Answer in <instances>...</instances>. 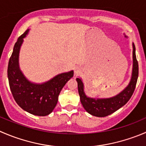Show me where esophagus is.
<instances>
[{
    "mask_svg": "<svg viewBox=\"0 0 146 146\" xmlns=\"http://www.w3.org/2000/svg\"><path fill=\"white\" fill-rule=\"evenodd\" d=\"M80 71H81V69L80 68H76V69H75V73H76V75L79 74V73H80Z\"/></svg>",
    "mask_w": 146,
    "mask_h": 146,
    "instance_id": "esophagus-1",
    "label": "esophagus"
}]
</instances>
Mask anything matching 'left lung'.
<instances>
[{"instance_id": "8db88e82", "label": "left lung", "mask_w": 146, "mask_h": 146, "mask_svg": "<svg viewBox=\"0 0 146 146\" xmlns=\"http://www.w3.org/2000/svg\"><path fill=\"white\" fill-rule=\"evenodd\" d=\"M133 68L131 80L128 87L115 97L106 99H93L87 97L83 92V84L82 80L80 78L76 79L80 102L88 113L94 116L106 117L118 111L130 100L135 90L138 77V63L135 56V45H133Z\"/></svg>"}]
</instances>
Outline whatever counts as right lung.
I'll return each mask as SVG.
<instances>
[{
    "label": "right lung",
    "mask_w": 146,
    "mask_h": 146,
    "mask_svg": "<svg viewBox=\"0 0 146 146\" xmlns=\"http://www.w3.org/2000/svg\"><path fill=\"white\" fill-rule=\"evenodd\" d=\"M26 30L15 43L8 66L10 89L17 104L27 112L38 116L50 114L56 107L60 90L73 77V71L59 74L41 85L31 83L25 79L18 67V55Z\"/></svg>",
    "instance_id": "right-lung-1"
}]
</instances>
